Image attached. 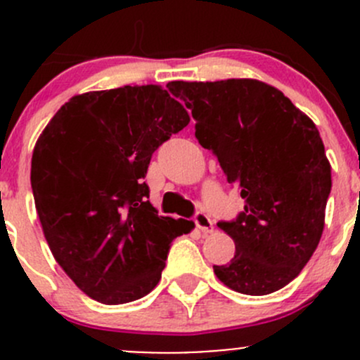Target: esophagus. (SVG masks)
Segmentation results:
<instances>
[{
  "instance_id": "obj_1",
  "label": "esophagus",
  "mask_w": 360,
  "mask_h": 360,
  "mask_svg": "<svg viewBox=\"0 0 360 360\" xmlns=\"http://www.w3.org/2000/svg\"><path fill=\"white\" fill-rule=\"evenodd\" d=\"M195 224H197L198 230H202L203 233H210L212 231V219H210L209 216H207L205 212H197L195 214Z\"/></svg>"
}]
</instances>
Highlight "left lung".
I'll list each match as a JSON object with an SVG mask.
<instances>
[{
	"mask_svg": "<svg viewBox=\"0 0 360 360\" xmlns=\"http://www.w3.org/2000/svg\"><path fill=\"white\" fill-rule=\"evenodd\" d=\"M195 118V137L212 151L244 210L217 226L235 242L214 266L224 285L249 296L282 289L317 249L331 193V165L315 123L275 86L257 79L170 82Z\"/></svg>",
	"mask_w": 360,
	"mask_h": 360,
	"instance_id": "8db88e82",
	"label": "left lung"
}]
</instances>
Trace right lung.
<instances>
[{
	"instance_id": "add662e5",
	"label": "right lung",
	"mask_w": 360,
	"mask_h": 360,
	"mask_svg": "<svg viewBox=\"0 0 360 360\" xmlns=\"http://www.w3.org/2000/svg\"><path fill=\"white\" fill-rule=\"evenodd\" d=\"M190 123L157 85L69 99L36 143L31 186L57 263L104 304L155 289L176 237L193 223L158 216L144 183L155 151Z\"/></svg>"
}]
</instances>
